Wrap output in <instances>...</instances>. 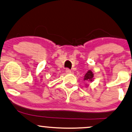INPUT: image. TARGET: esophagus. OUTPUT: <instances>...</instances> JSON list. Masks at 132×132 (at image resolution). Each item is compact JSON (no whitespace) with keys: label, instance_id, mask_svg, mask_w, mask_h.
I'll list each match as a JSON object with an SVG mask.
<instances>
[{"label":"esophagus","instance_id":"1","mask_svg":"<svg viewBox=\"0 0 132 132\" xmlns=\"http://www.w3.org/2000/svg\"><path fill=\"white\" fill-rule=\"evenodd\" d=\"M65 72H66V73L70 74V73H71V70L69 69H67L66 70H65Z\"/></svg>","mask_w":132,"mask_h":132}]
</instances>
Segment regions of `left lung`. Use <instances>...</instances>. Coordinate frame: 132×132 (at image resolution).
Wrapping results in <instances>:
<instances>
[{
	"instance_id": "1",
	"label": "left lung",
	"mask_w": 132,
	"mask_h": 132,
	"mask_svg": "<svg viewBox=\"0 0 132 132\" xmlns=\"http://www.w3.org/2000/svg\"><path fill=\"white\" fill-rule=\"evenodd\" d=\"M94 79V74L92 72V71L89 70L86 73V74L84 76V79L86 81H87V82H90V81H92V79Z\"/></svg>"
}]
</instances>
